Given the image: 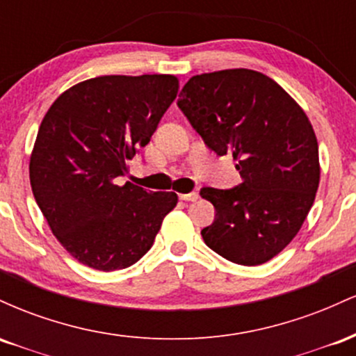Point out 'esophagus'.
Here are the masks:
<instances>
[{"label":"esophagus","instance_id":"esophagus-1","mask_svg":"<svg viewBox=\"0 0 356 356\" xmlns=\"http://www.w3.org/2000/svg\"><path fill=\"white\" fill-rule=\"evenodd\" d=\"M197 197H199L197 192H189V194H179V199H181V201H186V202H194Z\"/></svg>","mask_w":356,"mask_h":356}]
</instances>
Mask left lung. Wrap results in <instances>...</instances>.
<instances>
[{"label": "left lung", "instance_id": "obj_1", "mask_svg": "<svg viewBox=\"0 0 356 356\" xmlns=\"http://www.w3.org/2000/svg\"><path fill=\"white\" fill-rule=\"evenodd\" d=\"M177 107L211 150L232 154L243 177L232 189H201L216 209L204 243L231 263H266L298 234L320 184L308 117L275 80L246 68L192 76Z\"/></svg>", "mask_w": 356, "mask_h": 356}]
</instances>
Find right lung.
<instances>
[{
	"label": "right lung",
	"instance_id": "obj_1",
	"mask_svg": "<svg viewBox=\"0 0 356 356\" xmlns=\"http://www.w3.org/2000/svg\"><path fill=\"white\" fill-rule=\"evenodd\" d=\"M174 75H107L53 102L30 161L35 201L61 246L85 266L115 271L152 248L175 192H152L118 177L177 97Z\"/></svg>",
	"mask_w": 356,
	"mask_h": 356
}]
</instances>
